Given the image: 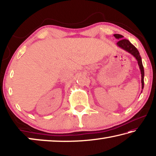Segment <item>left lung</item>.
Instances as JSON below:
<instances>
[{"label":"left lung","instance_id":"obj_1","mask_svg":"<svg viewBox=\"0 0 156 156\" xmlns=\"http://www.w3.org/2000/svg\"><path fill=\"white\" fill-rule=\"evenodd\" d=\"M113 36H114V37L116 39L120 40L117 43V46L118 47H120V49L125 50V51H126V52H128L130 54H131L132 56L135 57V58L137 60V61H138V64L139 65V68H140V73H141L142 89H143L144 71L143 65H142V58L140 57V55L138 50L135 47V46L133 45V44H132L128 40H126V39H122L124 37L123 36L120 35V34H113Z\"/></svg>","mask_w":156,"mask_h":156}]
</instances>
